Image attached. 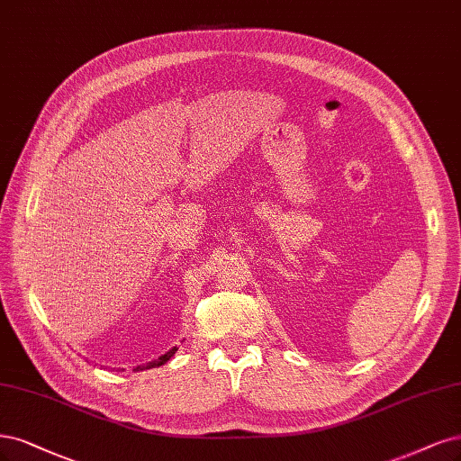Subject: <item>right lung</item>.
<instances>
[{
    "label": "right lung",
    "instance_id": "obj_1",
    "mask_svg": "<svg viewBox=\"0 0 461 461\" xmlns=\"http://www.w3.org/2000/svg\"><path fill=\"white\" fill-rule=\"evenodd\" d=\"M177 353V347H171L169 351H166L162 357H158V358H154L152 362H147V364H139V366H135L133 370L135 372H142V370H150V368H158V366H164V364Z\"/></svg>",
    "mask_w": 461,
    "mask_h": 461
}]
</instances>
